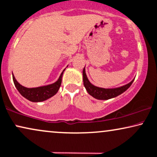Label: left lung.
<instances>
[{
    "mask_svg": "<svg viewBox=\"0 0 157 157\" xmlns=\"http://www.w3.org/2000/svg\"><path fill=\"white\" fill-rule=\"evenodd\" d=\"M82 75H83V84H84L85 88H86L87 91L90 96L94 97L95 98L98 99V100H108V99L114 98L117 97L119 95L122 94L124 91L130 88V85L133 82L134 80H132L131 82L128 84H127L124 86L120 87V88H112V89H106L102 88H98V87L95 86L91 84L90 81L88 80V77L85 74V67L82 71Z\"/></svg>",
    "mask_w": 157,
    "mask_h": 157,
    "instance_id": "left-lung-1",
    "label": "left lung"
}]
</instances>
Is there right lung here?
<instances>
[{
    "label": "right lung",
    "mask_w": 157,
    "mask_h": 157,
    "mask_svg": "<svg viewBox=\"0 0 157 157\" xmlns=\"http://www.w3.org/2000/svg\"><path fill=\"white\" fill-rule=\"evenodd\" d=\"M65 69H64L59 77V80L56 82L53 83L51 85H46V86L38 87V88H27L22 86L17 82L15 79L14 76L13 75V80L14 82L15 87L20 93L21 96L25 97V98L28 99L29 101L33 102H40L43 101L47 100L50 98L51 97L58 92L59 88H60L61 84V79H62V75L64 73Z\"/></svg>",
    "instance_id": "add662e5"
}]
</instances>
